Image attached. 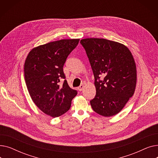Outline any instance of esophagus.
<instances>
[{"label": "esophagus", "instance_id": "34e87169", "mask_svg": "<svg viewBox=\"0 0 158 158\" xmlns=\"http://www.w3.org/2000/svg\"><path fill=\"white\" fill-rule=\"evenodd\" d=\"M83 88H84V85H80V86L77 88V89H78L79 91H80V92H81V91L82 90V89H83Z\"/></svg>", "mask_w": 158, "mask_h": 158}]
</instances>
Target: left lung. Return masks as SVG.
I'll return each mask as SVG.
<instances>
[{"mask_svg": "<svg viewBox=\"0 0 158 158\" xmlns=\"http://www.w3.org/2000/svg\"><path fill=\"white\" fill-rule=\"evenodd\" d=\"M80 43L95 77L96 95L90 101L91 106L105 117L118 114L136 89L137 71L133 56L126 45L104 38H85ZM100 77L103 79L100 80Z\"/></svg>", "mask_w": 158, "mask_h": 158, "instance_id": "1", "label": "left lung"}]
</instances>
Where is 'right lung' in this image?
<instances>
[{
	"mask_svg": "<svg viewBox=\"0 0 158 158\" xmlns=\"http://www.w3.org/2000/svg\"><path fill=\"white\" fill-rule=\"evenodd\" d=\"M79 39H63L33 48L23 65L24 79L29 94L38 108L53 118L70 108L76 90L70 88L63 67L66 58L79 44Z\"/></svg>",
	"mask_w": 158,
	"mask_h": 158,
	"instance_id": "add662e5",
	"label": "right lung"
}]
</instances>
